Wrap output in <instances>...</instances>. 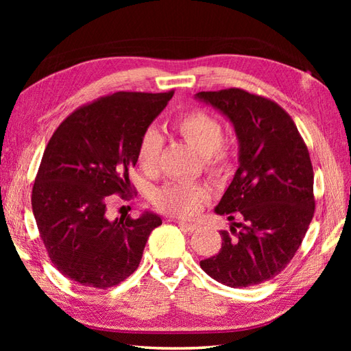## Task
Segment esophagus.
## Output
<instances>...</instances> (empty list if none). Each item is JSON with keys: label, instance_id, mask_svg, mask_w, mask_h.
<instances>
[{"label": "esophagus", "instance_id": "obj_1", "mask_svg": "<svg viewBox=\"0 0 351 351\" xmlns=\"http://www.w3.org/2000/svg\"><path fill=\"white\" fill-rule=\"evenodd\" d=\"M178 225H180L182 229L189 230V232H195L196 229H199L197 223H190V221H184V220H178Z\"/></svg>", "mask_w": 351, "mask_h": 351}]
</instances>
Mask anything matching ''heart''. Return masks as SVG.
<instances>
[{"label": "heart", "instance_id": "1", "mask_svg": "<svg viewBox=\"0 0 351 351\" xmlns=\"http://www.w3.org/2000/svg\"><path fill=\"white\" fill-rule=\"evenodd\" d=\"M173 128L185 143L202 155L204 167L208 175L225 178L232 170V154L229 147L223 146L225 128L214 114L205 110L195 108L178 117ZM162 151L161 134L149 128L138 140L137 162L146 173H154L158 167ZM210 193L200 184H176L170 182L155 193V205L161 211L178 217H189L195 214L200 205L206 202Z\"/></svg>", "mask_w": 351, "mask_h": 351}]
</instances>
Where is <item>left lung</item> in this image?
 I'll list each match as a JSON object with an SVG mask.
<instances>
[{
  "label": "left lung",
  "mask_w": 351,
  "mask_h": 351,
  "mask_svg": "<svg viewBox=\"0 0 351 351\" xmlns=\"http://www.w3.org/2000/svg\"><path fill=\"white\" fill-rule=\"evenodd\" d=\"M196 96L229 117L240 141V167L215 213L241 221L220 230L221 249L200 267L223 285H258L291 263L314 217L308 146L287 111L264 96L237 87Z\"/></svg>",
  "instance_id": "8db88e82"
}]
</instances>
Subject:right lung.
Instances as JSON below:
<instances>
[{
  "label": "right lung",
  "mask_w": 351,
  "mask_h": 351,
  "mask_svg": "<svg viewBox=\"0 0 351 351\" xmlns=\"http://www.w3.org/2000/svg\"><path fill=\"white\" fill-rule=\"evenodd\" d=\"M175 90L116 92L75 111L58 125L37 170L32 206L51 263L71 280L107 289L137 270L161 219L146 213L110 220L111 195L136 193L130 170L137 145Z\"/></svg>",
  "instance_id": "right-lung-1"
}]
</instances>
